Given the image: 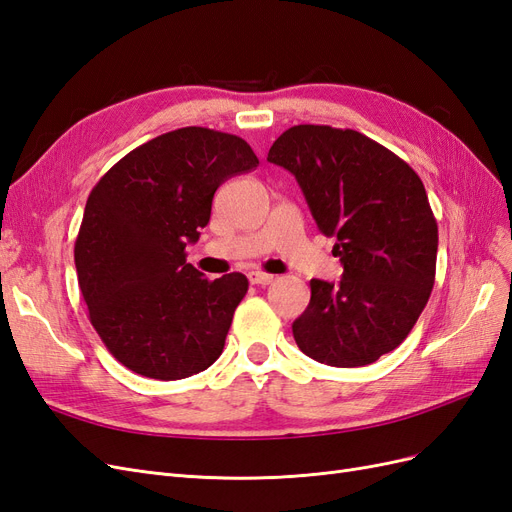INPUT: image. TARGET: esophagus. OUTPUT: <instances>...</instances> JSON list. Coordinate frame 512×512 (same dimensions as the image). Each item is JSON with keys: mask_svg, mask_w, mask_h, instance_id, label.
<instances>
[{"mask_svg": "<svg viewBox=\"0 0 512 512\" xmlns=\"http://www.w3.org/2000/svg\"><path fill=\"white\" fill-rule=\"evenodd\" d=\"M247 280H250V284H254V286H269L275 277L265 271H250L247 273Z\"/></svg>", "mask_w": 512, "mask_h": 512, "instance_id": "34e87169", "label": "esophagus"}]
</instances>
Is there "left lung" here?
Segmentation results:
<instances>
[{
  "label": "left lung",
  "instance_id": "left-lung-1",
  "mask_svg": "<svg viewBox=\"0 0 512 512\" xmlns=\"http://www.w3.org/2000/svg\"><path fill=\"white\" fill-rule=\"evenodd\" d=\"M267 160L297 177L344 265L339 284L309 282L294 342L333 367L378 361L408 337L436 282L438 224L421 177L361 132L312 123L288 128Z\"/></svg>",
  "mask_w": 512,
  "mask_h": 512
}]
</instances>
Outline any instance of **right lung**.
I'll list each match as a JSON object with an SVG mask.
<instances>
[{"label": "right lung", "instance_id": "right-lung-1", "mask_svg": "<svg viewBox=\"0 0 512 512\" xmlns=\"http://www.w3.org/2000/svg\"><path fill=\"white\" fill-rule=\"evenodd\" d=\"M258 166L243 138L179 128L123 156L91 190L74 265L89 320L115 359L153 380L198 374L222 354L243 273L207 280L185 260L220 185Z\"/></svg>", "mask_w": 512, "mask_h": 512}]
</instances>
